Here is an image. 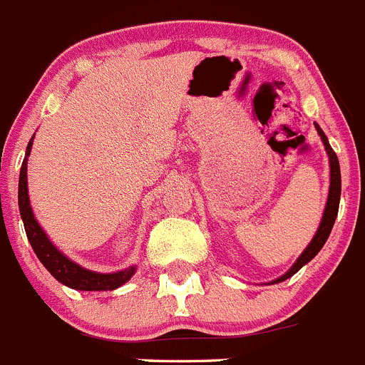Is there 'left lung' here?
<instances>
[{"label":"left lung","instance_id":"8db88e82","mask_svg":"<svg viewBox=\"0 0 365 365\" xmlns=\"http://www.w3.org/2000/svg\"><path fill=\"white\" fill-rule=\"evenodd\" d=\"M315 129L317 133H319V136H321L322 144H324L326 148V153H328V158H329V192H328V202H326V207H324V212H322V220L321 223H319V229H317L315 236H313V240L309 241L308 247L302 250V254L299 255L297 261H295L294 264H292V268L286 274H282L281 277L274 279L272 282H267V284H277V282H282L286 281V279H290L292 275L297 274L299 270H301L304 264H308L309 261L315 257L319 252H321V248L324 247V243L328 241L329 234H331V229H333V223H335L336 220V214H339V203H340V187H342V183H340V165H339V158H336L335 151L331 149V145H329L328 142V136L324 135V131L321 129V125L317 124L315 122Z\"/></svg>","mask_w":365,"mask_h":365}]
</instances>
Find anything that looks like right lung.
Instances as JSON below:
<instances>
[{
    "label": "right lung",
    "mask_w": 365,
    "mask_h": 365,
    "mask_svg": "<svg viewBox=\"0 0 365 365\" xmlns=\"http://www.w3.org/2000/svg\"><path fill=\"white\" fill-rule=\"evenodd\" d=\"M34 136L30 138L29 145H26L25 160H23L21 173H19V189H18V203H19V214L25 223V232L29 237L30 245H32L34 252H36L37 259L43 263V267L61 282V284L73 288V290L81 292H101V290H115L120 288L124 282L135 275L136 267L124 268L118 272H110V274H101V272L88 270V268L81 267L75 261L63 254L56 245L50 241L39 221L34 216L32 205H30L29 196V180H26V163H29L30 151H32Z\"/></svg>",
    "instance_id": "right-lung-1"
}]
</instances>
